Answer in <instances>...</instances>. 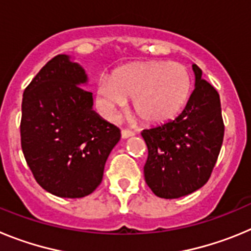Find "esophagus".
Masks as SVG:
<instances>
[{"mask_svg":"<svg viewBox=\"0 0 251 251\" xmlns=\"http://www.w3.org/2000/svg\"><path fill=\"white\" fill-rule=\"evenodd\" d=\"M122 138L123 139H127V138H130V137H133L134 136V133L132 132V130H127V129H124V130H122Z\"/></svg>","mask_w":251,"mask_h":251,"instance_id":"esophagus-1","label":"esophagus"}]
</instances>
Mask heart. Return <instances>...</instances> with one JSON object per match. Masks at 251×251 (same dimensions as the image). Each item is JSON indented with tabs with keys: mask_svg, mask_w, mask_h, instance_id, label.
Returning <instances> with one entry per match:
<instances>
[{
	"mask_svg": "<svg viewBox=\"0 0 251 251\" xmlns=\"http://www.w3.org/2000/svg\"><path fill=\"white\" fill-rule=\"evenodd\" d=\"M191 90V76L181 64L150 61L127 66L114 76H103L97 86L99 106L115 119L132 99L133 110L146 123L158 124L182 109Z\"/></svg>",
	"mask_w": 251,
	"mask_h": 251,
	"instance_id": "heart-1",
	"label": "heart"
}]
</instances>
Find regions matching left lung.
<instances>
[{"label": "left lung", "mask_w": 251, "mask_h": 251, "mask_svg": "<svg viewBox=\"0 0 251 251\" xmlns=\"http://www.w3.org/2000/svg\"><path fill=\"white\" fill-rule=\"evenodd\" d=\"M195 89L172 121L145 129L148 147L145 179L156 196L178 199L197 191L210 178L224 139L219 93L192 64Z\"/></svg>", "instance_id": "left-lung-1"}]
</instances>
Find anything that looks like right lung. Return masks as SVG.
<instances>
[{
    "label": "right lung",
    "instance_id": "add662e5",
    "mask_svg": "<svg viewBox=\"0 0 251 251\" xmlns=\"http://www.w3.org/2000/svg\"><path fill=\"white\" fill-rule=\"evenodd\" d=\"M88 75L61 54L44 66L22 98L21 147L35 179L57 197L88 196L101 182L121 130L93 109Z\"/></svg>",
    "mask_w": 251,
    "mask_h": 251
}]
</instances>
